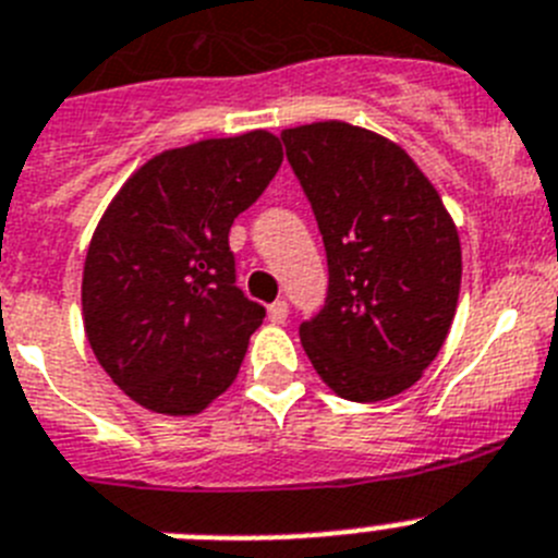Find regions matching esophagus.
<instances>
[{
	"label": "esophagus",
	"mask_w": 558,
	"mask_h": 558,
	"mask_svg": "<svg viewBox=\"0 0 558 558\" xmlns=\"http://www.w3.org/2000/svg\"><path fill=\"white\" fill-rule=\"evenodd\" d=\"M268 318L274 324H284V322H288V304H284V302H274V304H270V307H268Z\"/></svg>",
	"instance_id": "1"
}]
</instances>
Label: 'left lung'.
I'll use <instances>...</instances> for the list:
<instances>
[{"mask_svg":"<svg viewBox=\"0 0 558 558\" xmlns=\"http://www.w3.org/2000/svg\"><path fill=\"white\" fill-rule=\"evenodd\" d=\"M329 265L327 304L299 335L349 402L397 397L445 347L461 240L441 195L397 142L340 120L282 131Z\"/></svg>","mask_w":558,"mask_h":558,"instance_id":"obj_1","label":"left lung"}]
</instances>
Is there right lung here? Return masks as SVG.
Listing matches in <instances>:
<instances>
[{"instance_id": "add662e5", "label": "right lung", "mask_w": 558, "mask_h": 558, "mask_svg": "<svg viewBox=\"0 0 558 558\" xmlns=\"http://www.w3.org/2000/svg\"><path fill=\"white\" fill-rule=\"evenodd\" d=\"M282 159L263 128L172 147L102 211L83 263V329L136 405L195 416L234 383L265 307L234 284L229 229Z\"/></svg>"}]
</instances>
